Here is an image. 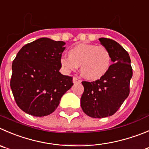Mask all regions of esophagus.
I'll list each match as a JSON object with an SVG mask.
<instances>
[{
	"instance_id": "34e87169",
	"label": "esophagus",
	"mask_w": 149,
	"mask_h": 149,
	"mask_svg": "<svg viewBox=\"0 0 149 149\" xmlns=\"http://www.w3.org/2000/svg\"><path fill=\"white\" fill-rule=\"evenodd\" d=\"M73 83H81V80H79L77 77H73Z\"/></svg>"
}]
</instances>
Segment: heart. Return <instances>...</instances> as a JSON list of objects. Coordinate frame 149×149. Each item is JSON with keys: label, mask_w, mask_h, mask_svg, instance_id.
Returning <instances> with one entry per match:
<instances>
[{"label": "heart", "mask_w": 149, "mask_h": 149, "mask_svg": "<svg viewBox=\"0 0 149 149\" xmlns=\"http://www.w3.org/2000/svg\"><path fill=\"white\" fill-rule=\"evenodd\" d=\"M68 57L61 58L62 69L69 73L80 66L82 76L91 81L104 77L111 66L110 51L102 45L78 44L69 49Z\"/></svg>", "instance_id": "heart-1"}]
</instances>
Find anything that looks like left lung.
Here are the masks:
<instances>
[{
	"label": "left lung",
	"mask_w": 149,
	"mask_h": 149,
	"mask_svg": "<svg viewBox=\"0 0 149 149\" xmlns=\"http://www.w3.org/2000/svg\"><path fill=\"white\" fill-rule=\"evenodd\" d=\"M99 40L110 51L113 63L100 80L82 82L84 87L80 99L82 110L87 116L95 118H104L116 113L130 94L132 77L127 51L113 39L100 38Z\"/></svg>",
	"instance_id": "8db88e82"
}]
</instances>
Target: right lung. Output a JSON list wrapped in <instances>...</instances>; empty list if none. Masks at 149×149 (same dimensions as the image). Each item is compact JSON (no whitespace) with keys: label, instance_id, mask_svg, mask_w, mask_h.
Returning <instances> with one entry per match:
<instances>
[{"label":"right lung","instance_id":"right-lung-1","mask_svg":"<svg viewBox=\"0 0 149 149\" xmlns=\"http://www.w3.org/2000/svg\"><path fill=\"white\" fill-rule=\"evenodd\" d=\"M65 42L40 38L22 47L12 63L10 86L18 107L37 117L54 112L73 86L59 72Z\"/></svg>","mask_w":149,"mask_h":149}]
</instances>
